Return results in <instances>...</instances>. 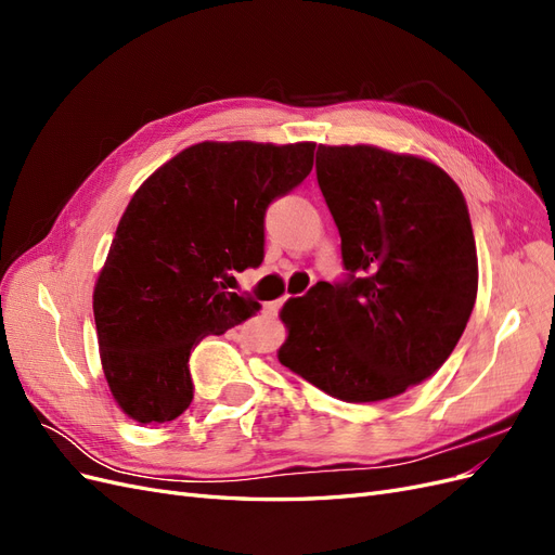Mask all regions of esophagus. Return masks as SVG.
Segmentation results:
<instances>
[{"label": "esophagus", "instance_id": "obj_1", "mask_svg": "<svg viewBox=\"0 0 555 555\" xmlns=\"http://www.w3.org/2000/svg\"><path fill=\"white\" fill-rule=\"evenodd\" d=\"M280 308H282V300H271V304H263V312L271 314V317H275L280 312Z\"/></svg>", "mask_w": 555, "mask_h": 555}]
</instances>
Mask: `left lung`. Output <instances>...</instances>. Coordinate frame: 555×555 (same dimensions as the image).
I'll return each instance as SVG.
<instances>
[{
  "label": "left lung",
  "mask_w": 555,
  "mask_h": 555,
  "mask_svg": "<svg viewBox=\"0 0 555 555\" xmlns=\"http://www.w3.org/2000/svg\"><path fill=\"white\" fill-rule=\"evenodd\" d=\"M317 182L347 273L284 304L278 359L345 402L400 396L440 371L475 308L465 198L440 166L375 145H319Z\"/></svg>",
  "instance_id": "obj_1"
}]
</instances>
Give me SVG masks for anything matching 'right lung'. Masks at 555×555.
<instances>
[{
    "mask_svg": "<svg viewBox=\"0 0 555 555\" xmlns=\"http://www.w3.org/2000/svg\"><path fill=\"white\" fill-rule=\"evenodd\" d=\"M314 143H196L150 176L117 224L94 284L104 375L139 424L190 408L192 349L259 312L224 292L229 271L263 261V217L312 171Z\"/></svg>",
    "mask_w": 555,
    "mask_h": 555,
    "instance_id": "add662e5",
    "label": "right lung"
}]
</instances>
